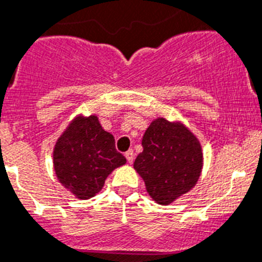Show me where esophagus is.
<instances>
[{
    "instance_id": "34e87169",
    "label": "esophagus",
    "mask_w": 262,
    "mask_h": 262,
    "mask_svg": "<svg viewBox=\"0 0 262 262\" xmlns=\"http://www.w3.org/2000/svg\"><path fill=\"white\" fill-rule=\"evenodd\" d=\"M125 158H126V160H128L129 163H132V162H133V159H134L133 150H128V151L125 152Z\"/></svg>"
}]
</instances>
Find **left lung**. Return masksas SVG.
Here are the masks:
<instances>
[{
    "label": "left lung",
    "mask_w": 262,
    "mask_h": 262,
    "mask_svg": "<svg viewBox=\"0 0 262 262\" xmlns=\"http://www.w3.org/2000/svg\"><path fill=\"white\" fill-rule=\"evenodd\" d=\"M143 151L134 168L155 202L168 205L189 192L201 175V145L181 124L157 119L142 138Z\"/></svg>",
    "instance_id": "1"
}]
</instances>
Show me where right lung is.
<instances>
[{
	"label": "right lung",
	"mask_w": 262,
	"mask_h": 262,
	"mask_svg": "<svg viewBox=\"0 0 262 262\" xmlns=\"http://www.w3.org/2000/svg\"><path fill=\"white\" fill-rule=\"evenodd\" d=\"M125 162L116 150L114 136L102 128L96 116L75 119L53 151L58 180L81 200L94 197L111 172Z\"/></svg>",
	"instance_id": "1"
}]
</instances>
